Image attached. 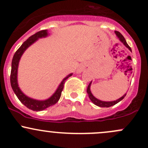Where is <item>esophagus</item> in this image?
<instances>
[{"label": "esophagus", "instance_id": "esophagus-1", "mask_svg": "<svg viewBox=\"0 0 148 148\" xmlns=\"http://www.w3.org/2000/svg\"><path fill=\"white\" fill-rule=\"evenodd\" d=\"M87 68V63H82V64H81L80 66H79V68H77V73H80L82 72V71H83L84 70L86 69Z\"/></svg>", "mask_w": 148, "mask_h": 148}]
</instances>
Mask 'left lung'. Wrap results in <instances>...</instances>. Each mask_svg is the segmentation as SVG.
Segmentation results:
<instances>
[{
	"label": "left lung",
	"instance_id": "1",
	"mask_svg": "<svg viewBox=\"0 0 148 148\" xmlns=\"http://www.w3.org/2000/svg\"><path fill=\"white\" fill-rule=\"evenodd\" d=\"M115 34H116V35L118 36L119 40L123 43V44H124L125 47H127V48H128L131 51V47L128 45V44H127L126 41H125V38L123 37V36L122 35V34L118 31H115ZM91 85H92V81L90 82V84H89V85L87 86V94H88L89 98H90V100L92 101V102L94 104H95V105H97L98 106H100V107H110V106L115 105L116 104H117V103H119V101H121V100L125 97V95H126V94H125V95H123L121 97H120L119 99H116V100H114V101H101V100L97 99V98L92 95V94L91 90H90V87H91Z\"/></svg>",
	"mask_w": 148,
	"mask_h": 148
}]
</instances>
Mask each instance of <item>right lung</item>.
Wrapping results in <instances>:
<instances>
[{
	"label": "right lung",
	"instance_id": "add662e5",
	"mask_svg": "<svg viewBox=\"0 0 148 148\" xmlns=\"http://www.w3.org/2000/svg\"><path fill=\"white\" fill-rule=\"evenodd\" d=\"M49 35L48 30L44 29L39 31L36 32V34H33L30 37L28 38L25 42L23 43L15 52V53L13 56V58L12 60V66H11V73H10V84L11 87H12V90L15 92L16 96L18 98V99L21 101L22 103L25 106L28 108V109H32L33 111H36V112H40L46 109L49 106L55 104L57 101H58L61 97V92L63 91V87H64V84L66 80H67L69 77L72 75L73 73L68 75L66 77L63 79L60 85H58V88L55 91V92L50 97L48 98L47 99L45 100H36L32 98H30L25 95L20 88L19 87L18 82H17V70H18L19 62H20V58H21L22 56L24 53V52L26 51V49L28 47H30L32 44L36 42L40 38L47 37V36Z\"/></svg>",
	"mask_w": 148,
	"mask_h": 148
}]
</instances>
